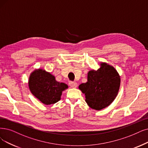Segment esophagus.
<instances>
[{
    "label": "esophagus",
    "mask_w": 148,
    "mask_h": 148,
    "mask_svg": "<svg viewBox=\"0 0 148 148\" xmlns=\"http://www.w3.org/2000/svg\"><path fill=\"white\" fill-rule=\"evenodd\" d=\"M69 86L72 88H76V87H77L78 84L76 83V82H69Z\"/></svg>",
    "instance_id": "34e87169"
}]
</instances>
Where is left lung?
Wrapping results in <instances>:
<instances>
[{
	"mask_svg": "<svg viewBox=\"0 0 148 148\" xmlns=\"http://www.w3.org/2000/svg\"><path fill=\"white\" fill-rule=\"evenodd\" d=\"M99 68L87 73V81L78 88L85 94V101L93 109L99 110L109 106L119 93L121 79L116 70L106 62L99 63Z\"/></svg>",
	"mask_w": 148,
	"mask_h": 148,
	"instance_id": "1",
	"label": "left lung"
}]
</instances>
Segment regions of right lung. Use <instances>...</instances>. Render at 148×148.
Masks as SVG:
<instances>
[{
    "instance_id": "1",
    "label": "right lung",
    "mask_w": 148,
    "mask_h": 148,
    "mask_svg": "<svg viewBox=\"0 0 148 148\" xmlns=\"http://www.w3.org/2000/svg\"><path fill=\"white\" fill-rule=\"evenodd\" d=\"M28 87L33 95L45 105L60 101L62 92L69 88L66 84L57 81L54 75L42 69H35L30 73Z\"/></svg>"
}]
</instances>
